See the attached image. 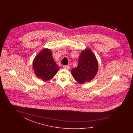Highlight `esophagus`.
I'll return each mask as SVG.
<instances>
[{"instance_id":"34e87169","label":"esophagus","mask_w":133,"mask_h":133,"mask_svg":"<svg viewBox=\"0 0 133 133\" xmlns=\"http://www.w3.org/2000/svg\"><path fill=\"white\" fill-rule=\"evenodd\" d=\"M63 68L64 69H69L70 66L69 65H65L63 66Z\"/></svg>"}]
</instances>
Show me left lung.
I'll return each mask as SVG.
<instances>
[{
    "label": "left lung",
    "mask_w": 133,
    "mask_h": 133,
    "mask_svg": "<svg viewBox=\"0 0 133 133\" xmlns=\"http://www.w3.org/2000/svg\"><path fill=\"white\" fill-rule=\"evenodd\" d=\"M98 70V63L94 53L90 49L83 50L79 57L78 64L71 70L74 79L80 84L93 80Z\"/></svg>",
    "instance_id": "8db88e82"
}]
</instances>
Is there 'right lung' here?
Instances as JSON below:
<instances>
[{
	"mask_svg": "<svg viewBox=\"0 0 133 133\" xmlns=\"http://www.w3.org/2000/svg\"><path fill=\"white\" fill-rule=\"evenodd\" d=\"M33 68L36 76L44 81L50 80L59 69L53 58L51 51L48 48L43 49L35 57Z\"/></svg>",
	"mask_w": 133,
	"mask_h": 133,
	"instance_id": "obj_1",
	"label": "right lung"
}]
</instances>
